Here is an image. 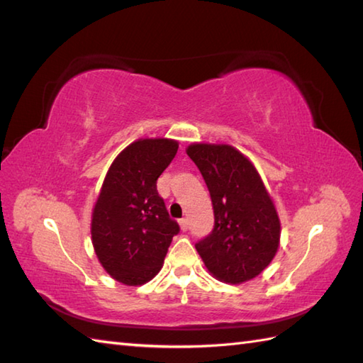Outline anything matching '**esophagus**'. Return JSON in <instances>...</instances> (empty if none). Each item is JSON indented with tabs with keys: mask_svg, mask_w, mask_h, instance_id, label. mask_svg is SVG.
I'll return each instance as SVG.
<instances>
[{
	"mask_svg": "<svg viewBox=\"0 0 363 363\" xmlns=\"http://www.w3.org/2000/svg\"><path fill=\"white\" fill-rule=\"evenodd\" d=\"M179 225H181L182 230H187L189 229V220L187 218H181L179 220Z\"/></svg>",
	"mask_w": 363,
	"mask_h": 363,
	"instance_id": "esophagus-1",
	"label": "esophagus"
}]
</instances>
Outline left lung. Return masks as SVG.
I'll use <instances>...</instances> for the list:
<instances>
[{"label": "left lung", "instance_id": "8db88e82", "mask_svg": "<svg viewBox=\"0 0 363 363\" xmlns=\"http://www.w3.org/2000/svg\"><path fill=\"white\" fill-rule=\"evenodd\" d=\"M187 154L204 177L215 217L196 251L217 279H252L273 260L281 237L279 217L257 169L229 145L194 143Z\"/></svg>", "mask_w": 363, "mask_h": 363}]
</instances>
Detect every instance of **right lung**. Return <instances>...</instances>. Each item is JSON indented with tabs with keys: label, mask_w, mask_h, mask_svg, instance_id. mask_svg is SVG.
<instances>
[{
	"label": "right lung",
	"mask_w": 363,
	"mask_h": 363,
	"mask_svg": "<svg viewBox=\"0 0 363 363\" xmlns=\"http://www.w3.org/2000/svg\"><path fill=\"white\" fill-rule=\"evenodd\" d=\"M176 152L174 140L143 138L126 146L106 174L91 215V243L115 281H151L179 233L157 191V177Z\"/></svg>",
	"instance_id": "add662e5"
}]
</instances>
